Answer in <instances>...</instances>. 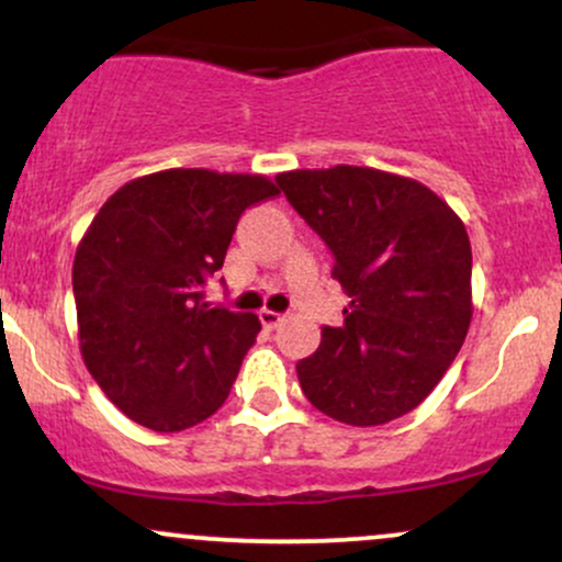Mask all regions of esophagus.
I'll return each mask as SVG.
<instances>
[{
    "instance_id": "34e87169",
    "label": "esophagus",
    "mask_w": 562,
    "mask_h": 562,
    "mask_svg": "<svg viewBox=\"0 0 562 562\" xmlns=\"http://www.w3.org/2000/svg\"><path fill=\"white\" fill-rule=\"evenodd\" d=\"M259 319H261L263 327H269V330H274L277 325H282V319H285V317H282L280 312H272V308H261Z\"/></svg>"
}]
</instances>
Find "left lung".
<instances>
[{
	"instance_id": "left-lung-1",
	"label": "left lung",
	"mask_w": 562,
	"mask_h": 562,
	"mask_svg": "<svg viewBox=\"0 0 562 562\" xmlns=\"http://www.w3.org/2000/svg\"><path fill=\"white\" fill-rule=\"evenodd\" d=\"M290 205L333 250L346 319L295 364L333 420L383 425L415 409L460 353L473 319L462 218L417 179L367 166L277 173Z\"/></svg>"
}]
</instances>
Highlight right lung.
<instances>
[{"instance_id":"right-lung-1","label":"right lung","mask_w":562,"mask_h":562,"mask_svg":"<svg viewBox=\"0 0 562 562\" xmlns=\"http://www.w3.org/2000/svg\"><path fill=\"white\" fill-rule=\"evenodd\" d=\"M280 195L261 173L166 169L115 190L74 259L79 346L102 393L158 434L227 402L256 314L203 299L248 205Z\"/></svg>"}]
</instances>
